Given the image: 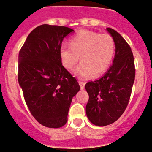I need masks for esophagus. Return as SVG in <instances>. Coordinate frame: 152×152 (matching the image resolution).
I'll use <instances>...</instances> for the list:
<instances>
[{"label":"esophagus","instance_id":"esophagus-1","mask_svg":"<svg viewBox=\"0 0 152 152\" xmlns=\"http://www.w3.org/2000/svg\"><path fill=\"white\" fill-rule=\"evenodd\" d=\"M78 83H79L80 86H81V89L83 90V89L84 88V86H85V83H84V82H83V81H78Z\"/></svg>","mask_w":152,"mask_h":152}]
</instances>
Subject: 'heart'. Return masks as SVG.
Here are the masks:
<instances>
[{"label": "heart", "mask_w": 152, "mask_h": 152, "mask_svg": "<svg viewBox=\"0 0 152 152\" xmlns=\"http://www.w3.org/2000/svg\"><path fill=\"white\" fill-rule=\"evenodd\" d=\"M70 47L63 46L59 51L62 65L71 70L80 61L81 63L74 70L81 78L98 77L108 68L115 53V43L107 34H99L89 30H82L69 40Z\"/></svg>", "instance_id": "1"}]
</instances>
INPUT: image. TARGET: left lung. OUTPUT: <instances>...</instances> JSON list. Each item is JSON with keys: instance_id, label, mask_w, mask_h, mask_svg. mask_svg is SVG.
<instances>
[{"instance_id": "1", "label": "left lung", "mask_w": 152, "mask_h": 152, "mask_svg": "<svg viewBox=\"0 0 152 152\" xmlns=\"http://www.w3.org/2000/svg\"><path fill=\"white\" fill-rule=\"evenodd\" d=\"M106 30L115 46L113 63L103 76L85 86L89 96L86 115L100 127L110 125L123 114L135 78L134 56L129 45L117 31L110 27Z\"/></svg>"}]
</instances>
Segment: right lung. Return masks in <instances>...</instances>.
I'll list each match as a JSON object with an SVG mask.
<instances>
[{"label": "right lung", "mask_w": 152, "mask_h": 152, "mask_svg": "<svg viewBox=\"0 0 152 152\" xmlns=\"http://www.w3.org/2000/svg\"><path fill=\"white\" fill-rule=\"evenodd\" d=\"M74 30L45 25L27 36L18 56V82L31 114L47 127L58 128L67 122L73 97L80 90L63 66L59 51L64 38Z\"/></svg>", "instance_id": "1"}]
</instances>
